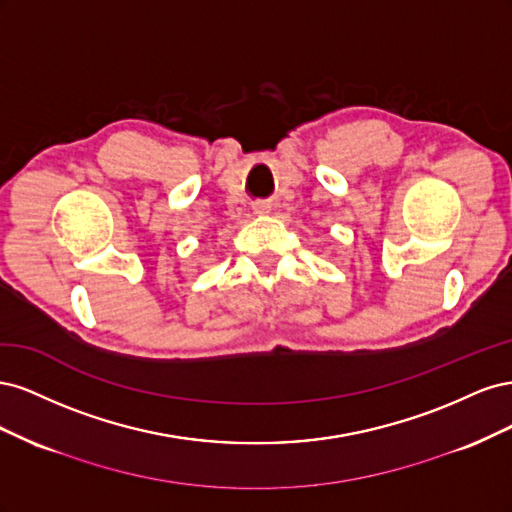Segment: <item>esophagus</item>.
Instances as JSON below:
<instances>
[{
  "label": "esophagus",
  "mask_w": 512,
  "mask_h": 512,
  "mask_svg": "<svg viewBox=\"0 0 512 512\" xmlns=\"http://www.w3.org/2000/svg\"><path fill=\"white\" fill-rule=\"evenodd\" d=\"M269 211H271L269 203H256V205H254V213H256V215H265V213H269Z\"/></svg>",
  "instance_id": "34e87169"
}]
</instances>
